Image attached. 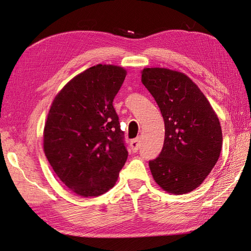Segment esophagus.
<instances>
[{
	"instance_id": "esophagus-1",
	"label": "esophagus",
	"mask_w": 251,
	"mask_h": 251,
	"mask_svg": "<svg viewBox=\"0 0 251 251\" xmlns=\"http://www.w3.org/2000/svg\"><path fill=\"white\" fill-rule=\"evenodd\" d=\"M130 148H131V150L134 151V152H137L138 150H139V148H140L139 138H136V139L130 141Z\"/></svg>"
}]
</instances>
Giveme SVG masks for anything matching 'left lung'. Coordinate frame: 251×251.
Masks as SVG:
<instances>
[{"label": "left lung", "mask_w": 251, "mask_h": 251, "mask_svg": "<svg viewBox=\"0 0 251 251\" xmlns=\"http://www.w3.org/2000/svg\"><path fill=\"white\" fill-rule=\"evenodd\" d=\"M141 82L155 99L165 123L162 151L149 162L153 178L168 193H189L201 184L220 156L219 119L183 73L146 68Z\"/></svg>", "instance_id": "1"}]
</instances>
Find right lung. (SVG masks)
I'll return each instance as SVG.
<instances>
[{"label":"right lung","mask_w":251,"mask_h":251,"mask_svg":"<svg viewBox=\"0 0 251 251\" xmlns=\"http://www.w3.org/2000/svg\"><path fill=\"white\" fill-rule=\"evenodd\" d=\"M126 71L97 65L73 77L58 94L44 128L50 166L74 193L99 196L113 188L128 152L113 99Z\"/></svg>","instance_id":"add662e5"}]
</instances>
